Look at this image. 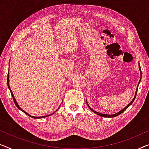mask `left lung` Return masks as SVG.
<instances>
[{
  "instance_id": "1",
  "label": "left lung",
  "mask_w": 149,
  "mask_h": 149,
  "mask_svg": "<svg viewBox=\"0 0 149 149\" xmlns=\"http://www.w3.org/2000/svg\"><path fill=\"white\" fill-rule=\"evenodd\" d=\"M139 69H140V71H141V75H142V73H141V67H140V65H139ZM141 79H140V81H139V83H140V81H141ZM138 84V85H139ZM138 87H139V86H137V88H136V94H135V96H134V98H133V100H132L128 104L127 106H126L125 108H123V110H121L120 111V112H118V113H116V114H112V115H110V114H101V113H99V112H96V111H94V110H92V108H91L90 107V106L88 105V106H89V108H90V109L93 112H94V113H96V114H97V115H100V116H103V117H115V116H118L119 114H120L121 113H123L124 110H126V109H127V108L129 107V106L131 105V104H132V102H134V99H135V97H136V94H137V90H138ZM86 103H87V100H86ZM88 104V103H87Z\"/></svg>"
}]
</instances>
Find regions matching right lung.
I'll return each instance as SVG.
<instances>
[{"label":"right lung","instance_id":"add662e5","mask_svg":"<svg viewBox=\"0 0 149 149\" xmlns=\"http://www.w3.org/2000/svg\"><path fill=\"white\" fill-rule=\"evenodd\" d=\"M9 74H8V76H7V85H8V88H9V90H10V94H11V96H12V97H13V101H14V102H15V105H16V106L17 107L19 108V110H21V111H23V112H24V113H25V114H26V115H28V116H29L30 117H31V118H45V117H47V116H51V115H52L53 113H52V114H49V115H47V116H38V117H37V116H31V115H29L28 114V113H26V112H25V111H24L23 109H21V108L19 107V106L18 105V104H17V101H16V100H15V97H14V96H13V92H12V90H10V86H9ZM58 108V109H59ZM57 109V110H58ZM57 110H56V111H57ZM56 111H55V112H56Z\"/></svg>","mask_w":149,"mask_h":149}]
</instances>
